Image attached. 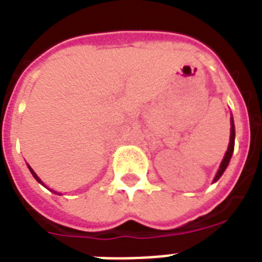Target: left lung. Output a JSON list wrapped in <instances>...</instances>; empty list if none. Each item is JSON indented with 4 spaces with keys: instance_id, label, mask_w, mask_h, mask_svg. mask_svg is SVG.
I'll use <instances>...</instances> for the list:
<instances>
[{
    "instance_id": "1",
    "label": "left lung",
    "mask_w": 262,
    "mask_h": 262,
    "mask_svg": "<svg viewBox=\"0 0 262 262\" xmlns=\"http://www.w3.org/2000/svg\"><path fill=\"white\" fill-rule=\"evenodd\" d=\"M230 124H231V127H230V142H229V148H227L226 155H225L222 163H221L220 169H218V172H216V176H215V179H214V182H216V180L220 179L221 176H222V173H223V172H225L226 167H227V165H229V161H230V159H231L233 150H234L235 129H234V122H233V117H231V118H230Z\"/></svg>"
}]
</instances>
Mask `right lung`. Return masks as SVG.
Returning a JSON list of instances; mask_svg holds the SVG:
<instances>
[{
  "mask_svg": "<svg viewBox=\"0 0 262 262\" xmlns=\"http://www.w3.org/2000/svg\"><path fill=\"white\" fill-rule=\"evenodd\" d=\"M29 169H31V172H32V175H33V178H35V179H36V180H37V182H39V183H41V180H40V179H39V176L36 175L35 172H33V169H32V168H31V167H29Z\"/></svg>",
  "mask_w": 262,
  "mask_h": 262,
  "instance_id": "right-lung-1",
  "label": "right lung"
}]
</instances>
